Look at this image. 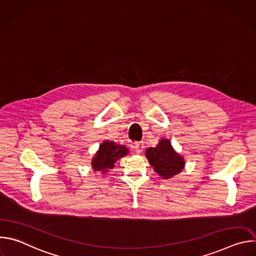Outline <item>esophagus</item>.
Segmentation results:
<instances>
[{
	"mask_svg": "<svg viewBox=\"0 0 256 256\" xmlns=\"http://www.w3.org/2000/svg\"><path fill=\"white\" fill-rule=\"evenodd\" d=\"M144 148V146L142 144V142H134V150L138 153V154H140L142 152V149Z\"/></svg>",
	"mask_w": 256,
	"mask_h": 256,
	"instance_id": "obj_1",
	"label": "esophagus"
}]
</instances>
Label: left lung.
Instances as JSON below:
<instances>
[{"label": "left lung", "instance_id": "1", "mask_svg": "<svg viewBox=\"0 0 256 256\" xmlns=\"http://www.w3.org/2000/svg\"><path fill=\"white\" fill-rule=\"evenodd\" d=\"M146 156L154 170L163 178L178 174L184 166V158L173 150L170 142L166 138L161 140L155 148L147 149Z\"/></svg>", "mask_w": 256, "mask_h": 256}]
</instances>
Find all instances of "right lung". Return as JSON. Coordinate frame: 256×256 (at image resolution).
Returning <instances> with one entry per match:
<instances>
[{
  "label": "right lung",
  "mask_w": 256,
  "mask_h": 256,
  "mask_svg": "<svg viewBox=\"0 0 256 256\" xmlns=\"http://www.w3.org/2000/svg\"><path fill=\"white\" fill-rule=\"evenodd\" d=\"M128 154V148L122 144H116L114 142L104 140L100 144L99 151L92 160V167L94 171L105 172L107 169H112L116 161Z\"/></svg>",
  "instance_id": "add662e5"
}]
</instances>
